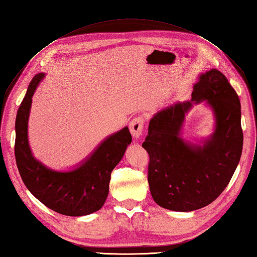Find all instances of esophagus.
I'll list each match as a JSON object with an SVG mask.
<instances>
[{
    "label": "esophagus",
    "mask_w": 257,
    "mask_h": 257,
    "mask_svg": "<svg viewBox=\"0 0 257 257\" xmlns=\"http://www.w3.org/2000/svg\"><path fill=\"white\" fill-rule=\"evenodd\" d=\"M144 125H145V118L142 115L135 116L132 121L130 123V131L131 134L133 135L135 139H139V137L142 135L143 131H144Z\"/></svg>",
    "instance_id": "esophagus-1"
}]
</instances>
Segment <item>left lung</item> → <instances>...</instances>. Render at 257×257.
Masks as SVG:
<instances>
[{"instance_id":"1","label":"left lung","mask_w":257,"mask_h":257,"mask_svg":"<svg viewBox=\"0 0 257 257\" xmlns=\"http://www.w3.org/2000/svg\"><path fill=\"white\" fill-rule=\"evenodd\" d=\"M203 99L215 112L216 130L201 147L186 143L179 132L186 112ZM142 146L149 155L150 193L159 206L192 211L214 202L232 178L243 147L240 99L226 76L217 70L202 74L191 101L154 115Z\"/></svg>"}]
</instances>
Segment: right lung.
I'll return each instance as SVG.
<instances>
[{
	"instance_id": "right-lung-1",
	"label": "right lung",
	"mask_w": 257,
	"mask_h": 257,
	"mask_svg": "<svg viewBox=\"0 0 257 257\" xmlns=\"http://www.w3.org/2000/svg\"><path fill=\"white\" fill-rule=\"evenodd\" d=\"M45 74L30 81L18 108L15 122V158L23 182L33 195L61 215L85 216L102 207L109 193L111 172L120 162L132 142L128 127L109 136L83 165L70 172H56L46 168L31 155L27 124L31 98Z\"/></svg>"
}]
</instances>
